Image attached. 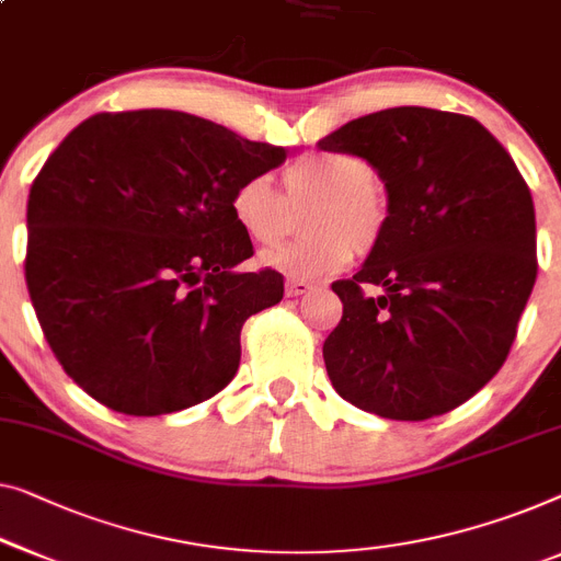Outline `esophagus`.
Returning <instances> with one entry per match:
<instances>
[{
  "label": "esophagus",
  "mask_w": 561,
  "mask_h": 561,
  "mask_svg": "<svg viewBox=\"0 0 561 561\" xmlns=\"http://www.w3.org/2000/svg\"><path fill=\"white\" fill-rule=\"evenodd\" d=\"M316 286L313 283H308V280H296V278H290V280H286V296L288 298H298V296H306V294H311Z\"/></svg>",
  "instance_id": "esophagus-1"
}]
</instances>
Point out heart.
<instances>
[{"instance_id": "obj_1", "label": "heart", "mask_w": 561, "mask_h": 561, "mask_svg": "<svg viewBox=\"0 0 561 561\" xmlns=\"http://www.w3.org/2000/svg\"><path fill=\"white\" fill-rule=\"evenodd\" d=\"M283 190L271 176L253 174L230 194V215L255 245H275L290 225V207L311 205L306 238L265 253L261 261L288 278L313 280L344 271L356 253H369L389 222V205L377 169L359 153L313 151L283 172Z\"/></svg>"}]
</instances>
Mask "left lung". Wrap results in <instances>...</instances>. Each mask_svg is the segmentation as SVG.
I'll return each mask as SVG.
<instances>
[{"label": "left lung", "instance_id": "8db88e82", "mask_svg": "<svg viewBox=\"0 0 561 561\" xmlns=\"http://www.w3.org/2000/svg\"><path fill=\"white\" fill-rule=\"evenodd\" d=\"M359 153L385 182L389 222L323 341L331 385L389 420L456 410L506 362L537 280V217L514 159L460 113L400 105L319 141ZM381 287V297L366 294Z\"/></svg>", "mask_w": 561, "mask_h": 561}]
</instances>
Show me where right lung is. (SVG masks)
<instances>
[{
  "instance_id": "1",
  "label": "right lung",
  "mask_w": 561,
  "mask_h": 561,
  "mask_svg": "<svg viewBox=\"0 0 561 561\" xmlns=\"http://www.w3.org/2000/svg\"><path fill=\"white\" fill-rule=\"evenodd\" d=\"M286 161L182 111L95 113L47 157L27 199L24 278L68 377L124 415L209 400L240 367V331L283 298L230 215L238 182Z\"/></svg>"
}]
</instances>
